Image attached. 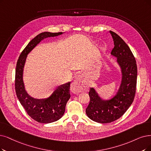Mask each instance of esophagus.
<instances>
[{"mask_svg":"<svg viewBox=\"0 0 151 151\" xmlns=\"http://www.w3.org/2000/svg\"><path fill=\"white\" fill-rule=\"evenodd\" d=\"M83 88L82 86L81 77L78 76L71 84V90L74 93H78L82 92Z\"/></svg>","mask_w":151,"mask_h":151,"instance_id":"1","label":"esophagus"}]
</instances>
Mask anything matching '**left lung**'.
Here are the masks:
<instances>
[{"instance_id":"1","label":"left lung","mask_w":151,"mask_h":151,"mask_svg":"<svg viewBox=\"0 0 151 151\" xmlns=\"http://www.w3.org/2000/svg\"><path fill=\"white\" fill-rule=\"evenodd\" d=\"M110 33L114 42L111 55L117 58L122 81L116 94L109 100L102 99L94 88H90L86 114L90 119L100 123H111L122 116L133 101L136 88L137 69L135 58L119 36L112 31Z\"/></svg>"}]
</instances>
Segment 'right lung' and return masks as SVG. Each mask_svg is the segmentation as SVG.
Masks as SVG:
<instances>
[{
    "mask_svg": "<svg viewBox=\"0 0 151 151\" xmlns=\"http://www.w3.org/2000/svg\"><path fill=\"white\" fill-rule=\"evenodd\" d=\"M63 32H43L38 35L23 50L17 61L15 70V92L18 99L28 115L41 123H50L58 121L65 112V105L70 97V82L58 87L50 96L38 99L30 96L26 91L23 80V69L27 55L45 38L55 37Z\"/></svg>",
    "mask_w": 151,
    "mask_h": 151,
    "instance_id": "right-lung-1",
    "label": "right lung"
}]
</instances>
